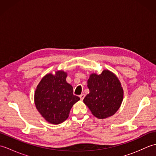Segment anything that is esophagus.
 I'll return each instance as SVG.
<instances>
[{"label": "esophagus", "instance_id": "34e87169", "mask_svg": "<svg viewBox=\"0 0 156 156\" xmlns=\"http://www.w3.org/2000/svg\"><path fill=\"white\" fill-rule=\"evenodd\" d=\"M84 97H85L84 94H81L80 95V98L81 100H83L84 98Z\"/></svg>", "mask_w": 156, "mask_h": 156}]
</instances>
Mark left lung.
Listing matches in <instances>:
<instances>
[{"label":"left lung","mask_w":156,"mask_h":156,"mask_svg":"<svg viewBox=\"0 0 156 156\" xmlns=\"http://www.w3.org/2000/svg\"><path fill=\"white\" fill-rule=\"evenodd\" d=\"M89 94L84 102L92 113L98 119L113 115L120 107L123 98V90L119 79L108 70L100 75L92 74L88 80Z\"/></svg>","instance_id":"left-lung-1"}]
</instances>
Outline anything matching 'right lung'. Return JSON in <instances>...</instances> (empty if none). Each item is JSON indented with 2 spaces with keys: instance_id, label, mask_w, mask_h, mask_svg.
<instances>
[{
  "instance_id": "add662e5",
  "label": "right lung",
  "mask_w": 156,
  "mask_h": 156,
  "mask_svg": "<svg viewBox=\"0 0 156 156\" xmlns=\"http://www.w3.org/2000/svg\"><path fill=\"white\" fill-rule=\"evenodd\" d=\"M66 73L58 71L55 75L45 76L35 92V104L47 121L59 124L68 119L72 106L80 100L73 94V88L66 80Z\"/></svg>"
}]
</instances>
